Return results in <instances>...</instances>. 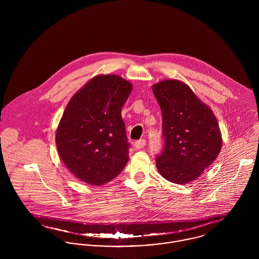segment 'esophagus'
<instances>
[{"mask_svg":"<svg viewBox=\"0 0 259 259\" xmlns=\"http://www.w3.org/2000/svg\"><path fill=\"white\" fill-rule=\"evenodd\" d=\"M146 144H147V142L145 141V140H140V141H137L136 143H135V148H137V149H140V148H143L145 146H146Z\"/></svg>","mask_w":259,"mask_h":259,"instance_id":"esophagus-1","label":"esophagus"}]
</instances>
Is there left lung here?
Listing matches in <instances>:
<instances>
[{
	"mask_svg": "<svg viewBox=\"0 0 259 259\" xmlns=\"http://www.w3.org/2000/svg\"><path fill=\"white\" fill-rule=\"evenodd\" d=\"M162 114V152L158 172L166 181L185 185L197 180L218 157L222 133L212 110L184 81L164 79L152 85Z\"/></svg>",
	"mask_w": 259,
	"mask_h": 259,
	"instance_id": "left-lung-1",
	"label": "left lung"
}]
</instances>
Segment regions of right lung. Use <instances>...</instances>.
<instances>
[{"mask_svg": "<svg viewBox=\"0 0 259 259\" xmlns=\"http://www.w3.org/2000/svg\"><path fill=\"white\" fill-rule=\"evenodd\" d=\"M133 84L116 74H99L69 102L56 133L59 155L69 170L89 185L108 184L128 160L121 108Z\"/></svg>", "mask_w": 259, "mask_h": 259, "instance_id": "1", "label": "right lung"}]
</instances>
